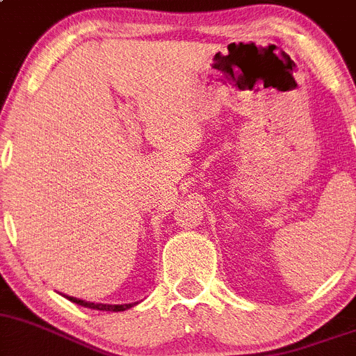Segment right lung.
<instances>
[{
  "label": "right lung",
  "mask_w": 356,
  "mask_h": 356,
  "mask_svg": "<svg viewBox=\"0 0 356 356\" xmlns=\"http://www.w3.org/2000/svg\"><path fill=\"white\" fill-rule=\"evenodd\" d=\"M64 298H67L71 302H75V305H80V307L91 308V310H102V312H125L129 310V308L138 305V302H129V305H104V302H91V301H84V299L71 298V296H64Z\"/></svg>",
  "instance_id": "right-lung-1"
}]
</instances>
